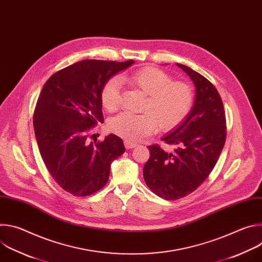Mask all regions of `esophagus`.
Segmentation results:
<instances>
[{"instance_id": "obj_1", "label": "esophagus", "mask_w": 262, "mask_h": 262, "mask_svg": "<svg viewBox=\"0 0 262 262\" xmlns=\"http://www.w3.org/2000/svg\"><path fill=\"white\" fill-rule=\"evenodd\" d=\"M137 145H138L137 143H134V142H130V141H127V140L124 141V146H125V148H127V149L135 148Z\"/></svg>"}]
</instances>
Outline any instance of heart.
<instances>
[{
	"instance_id": "obj_1",
	"label": "heart",
	"mask_w": 262,
	"mask_h": 262,
	"mask_svg": "<svg viewBox=\"0 0 262 262\" xmlns=\"http://www.w3.org/2000/svg\"><path fill=\"white\" fill-rule=\"evenodd\" d=\"M120 80L146 95L141 108L144 114L124 112L108 123L110 130L124 140L137 141L152 134L157 126L161 130H171L185 119L192 108V89L185 83L171 82L161 69L145 67ZM120 80L112 78L102 87L101 103L107 111H115L119 105Z\"/></svg>"
}]
</instances>
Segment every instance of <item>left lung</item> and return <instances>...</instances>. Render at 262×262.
<instances>
[{"label": "left lung", "mask_w": 262, "mask_h": 262, "mask_svg": "<svg viewBox=\"0 0 262 262\" xmlns=\"http://www.w3.org/2000/svg\"><path fill=\"white\" fill-rule=\"evenodd\" d=\"M176 65L193 81L195 101L185 119L162 138L175 149L165 151L159 145L148 146L150 159L143 169L148 188L166 200L194 192L210 174L226 141L225 111L217 90L192 68Z\"/></svg>", "instance_id": "obj_1"}]
</instances>
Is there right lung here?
<instances>
[{
    "label": "right lung",
    "instance_id": "obj_1",
    "mask_svg": "<svg viewBox=\"0 0 262 262\" xmlns=\"http://www.w3.org/2000/svg\"><path fill=\"white\" fill-rule=\"evenodd\" d=\"M135 61L84 60L59 70L45 84L34 112V130L41 158L63 190L85 197L103 188L111 164L125 151L110 134L88 142V132L103 122L101 90Z\"/></svg>",
    "mask_w": 262,
    "mask_h": 262
}]
</instances>
